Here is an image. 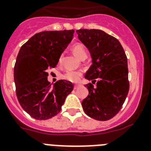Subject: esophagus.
<instances>
[{"label":"esophagus","instance_id":"esophagus-1","mask_svg":"<svg viewBox=\"0 0 151 151\" xmlns=\"http://www.w3.org/2000/svg\"><path fill=\"white\" fill-rule=\"evenodd\" d=\"M79 86H81L80 84H76V85H74V89H77V88H78L79 87Z\"/></svg>","mask_w":151,"mask_h":151}]
</instances>
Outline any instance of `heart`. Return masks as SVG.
Wrapping results in <instances>:
<instances>
[{"mask_svg":"<svg viewBox=\"0 0 151 151\" xmlns=\"http://www.w3.org/2000/svg\"><path fill=\"white\" fill-rule=\"evenodd\" d=\"M73 52L77 57L81 59L87 57V51L85 46L81 44H76L73 46ZM82 76V72L79 70H67L63 74L62 78L70 82H78L79 81Z\"/></svg>","mask_w":151,"mask_h":151,"instance_id":"b5f03b06","label":"heart"}]
</instances>
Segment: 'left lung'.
<instances>
[{
  "label": "left lung",
  "instance_id": "obj_1",
  "mask_svg": "<svg viewBox=\"0 0 151 151\" xmlns=\"http://www.w3.org/2000/svg\"><path fill=\"white\" fill-rule=\"evenodd\" d=\"M77 33L92 62L85 76L93 84L85 85L88 96L82 101L83 110L93 119L107 121L119 112L129 93L126 55L119 41L103 30L81 29Z\"/></svg>",
  "mask_w": 151,
  "mask_h": 151
}]
</instances>
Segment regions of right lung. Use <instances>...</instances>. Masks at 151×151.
Masks as SVG:
<instances>
[{
    "label": "right lung",
    "instance_id": "1",
    "mask_svg": "<svg viewBox=\"0 0 151 151\" xmlns=\"http://www.w3.org/2000/svg\"><path fill=\"white\" fill-rule=\"evenodd\" d=\"M73 33V29L41 32L19 52L14 67L16 96L22 109L35 119L47 120L59 114L73 91V84L66 80L58 81L52 87L47 70L55 67Z\"/></svg>",
    "mask_w": 151,
    "mask_h": 151
}]
</instances>
